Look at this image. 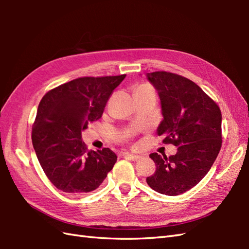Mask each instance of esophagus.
<instances>
[{
  "label": "esophagus",
  "mask_w": 249,
  "mask_h": 249,
  "mask_svg": "<svg viewBox=\"0 0 249 249\" xmlns=\"http://www.w3.org/2000/svg\"><path fill=\"white\" fill-rule=\"evenodd\" d=\"M124 156H125V157H127V158H129L130 160H139V158H140V156H139V155L130 154V153H125Z\"/></svg>",
  "instance_id": "1"
}]
</instances>
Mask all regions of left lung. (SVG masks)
<instances>
[{"label":"left lung","instance_id":"1","mask_svg":"<svg viewBox=\"0 0 249 249\" xmlns=\"http://www.w3.org/2000/svg\"><path fill=\"white\" fill-rule=\"evenodd\" d=\"M160 98L162 120L157 135L178 146L176 155L152 153L154 174L146 183L155 192L178 196L210 171L221 146V112L212 98L187 78L167 71L146 73Z\"/></svg>","mask_w":249,"mask_h":249}]
</instances>
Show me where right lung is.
<instances>
[{
  "label": "right lung",
  "mask_w": 249,
  "mask_h": 249,
  "mask_svg": "<svg viewBox=\"0 0 249 249\" xmlns=\"http://www.w3.org/2000/svg\"><path fill=\"white\" fill-rule=\"evenodd\" d=\"M126 75L78 78L41 98L32 129V142L47 178L62 192H93L118 160L113 151H88L81 131L102 118L113 89Z\"/></svg>",
  "instance_id": "obj_1"
}]
</instances>
